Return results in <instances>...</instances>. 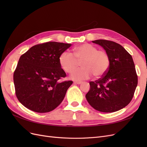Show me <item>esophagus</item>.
<instances>
[{"instance_id": "esophagus-1", "label": "esophagus", "mask_w": 147, "mask_h": 147, "mask_svg": "<svg viewBox=\"0 0 147 147\" xmlns=\"http://www.w3.org/2000/svg\"><path fill=\"white\" fill-rule=\"evenodd\" d=\"M82 83V82H78V81H75L74 82V84H81Z\"/></svg>"}]
</instances>
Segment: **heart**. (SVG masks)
Instances as JSON below:
<instances>
[{"mask_svg":"<svg viewBox=\"0 0 147 147\" xmlns=\"http://www.w3.org/2000/svg\"><path fill=\"white\" fill-rule=\"evenodd\" d=\"M82 62V67L74 70ZM59 64L65 72L70 73L71 78L83 80L91 78H100L107 72L110 64L108 53L90 43H83L74 48V53L64 51L59 58Z\"/></svg>","mask_w":147,"mask_h":147,"instance_id":"b5f03b06","label":"heart"}]
</instances>
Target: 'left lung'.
<instances>
[{"label":"left lung","mask_w":147,"mask_h":147,"mask_svg":"<svg viewBox=\"0 0 147 147\" xmlns=\"http://www.w3.org/2000/svg\"><path fill=\"white\" fill-rule=\"evenodd\" d=\"M92 42L108 53L110 64L103 77L90 82L86 100L99 112H117L129 104L134 96L138 82L134 61L129 53L116 42L101 39Z\"/></svg>","instance_id":"1"}]
</instances>
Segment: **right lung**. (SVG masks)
Masks as SVG:
<instances>
[{
  "label": "right lung",
  "mask_w": 147,
  "mask_h": 147,
  "mask_svg": "<svg viewBox=\"0 0 147 147\" xmlns=\"http://www.w3.org/2000/svg\"><path fill=\"white\" fill-rule=\"evenodd\" d=\"M70 46L69 43L48 42L33 46L21 56L13 81L17 98L25 107L47 113L63 100L73 82H58L66 77L59 58Z\"/></svg>",
  "instance_id": "add662e5"
}]
</instances>
